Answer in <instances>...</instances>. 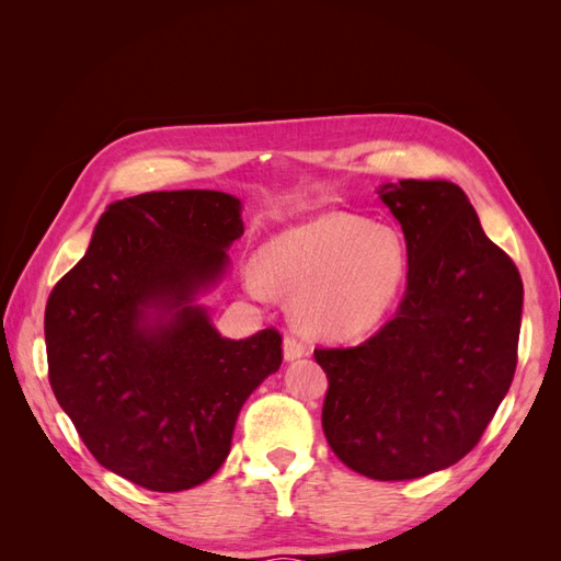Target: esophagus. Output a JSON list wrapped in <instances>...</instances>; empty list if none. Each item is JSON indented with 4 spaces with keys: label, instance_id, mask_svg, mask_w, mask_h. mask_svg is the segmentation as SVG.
I'll return each mask as SVG.
<instances>
[{
    "label": "esophagus",
    "instance_id": "34e87169",
    "mask_svg": "<svg viewBox=\"0 0 561 561\" xmlns=\"http://www.w3.org/2000/svg\"><path fill=\"white\" fill-rule=\"evenodd\" d=\"M283 355H285V360H297V358H301V355H307V346H304L301 339L287 334L283 339Z\"/></svg>",
    "mask_w": 561,
    "mask_h": 561
}]
</instances>
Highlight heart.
Segmentation results:
<instances>
[{
  "mask_svg": "<svg viewBox=\"0 0 561 561\" xmlns=\"http://www.w3.org/2000/svg\"><path fill=\"white\" fill-rule=\"evenodd\" d=\"M410 254L404 236L367 217L325 213L274 236L262 248V268L243 274L252 297L271 287L295 295L293 316L301 330L346 339L367 332L398 301Z\"/></svg>",
  "mask_w": 561,
  "mask_h": 561,
  "instance_id": "heart-1",
  "label": "heart"
}]
</instances>
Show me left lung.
<instances>
[{
    "label": "left lung",
    "instance_id": "obj_1",
    "mask_svg": "<svg viewBox=\"0 0 561 561\" xmlns=\"http://www.w3.org/2000/svg\"><path fill=\"white\" fill-rule=\"evenodd\" d=\"M410 271L396 318L358 346L316 348L328 375L322 431L351 470L416 480L480 443L513 383L524 287L447 180L379 186Z\"/></svg>",
    "mask_w": 561,
    "mask_h": 561
}]
</instances>
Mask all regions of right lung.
<instances>
[{
	"label": "right lung",
	"instance_id": "obj_1",
	"mask_svg": "<svg viewBox=\"0 0 561 561\" xmlns=\"http://www.w3.org/2000/svg\"><path fill=\"white\" fill-rule=\"evenodd\" d=\"M241 236V201L225 192L116 201L46 301L56 400L100 466L149 491L210 480L243 402L283 363L276 328L233 342L194 304Z\"/></svg>",
	"mask_w": 561,
	"mask_h": 561
}]
</instances>
